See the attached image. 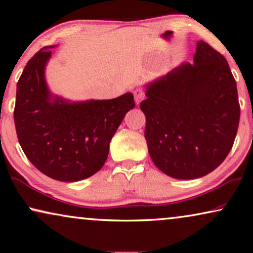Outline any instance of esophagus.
I'll use <instances>...</instances> for the list:
<instances>
[{"label": "esophagus", "mask_w": 253, "mask_h": 253, "mask_svg": "<svg viewBox=\"0 0 253 253\" xmlns=\"http://www.w3.org/2000/svg\"><path fill=\"white\" fill-rule=\"evenodd\" d=\"M134 98L136 105H139L142 100L145 98V91H144L142 87H137V89L134 91Z\"/></svg>", "instance_id": "obj_1"}]
</instances>
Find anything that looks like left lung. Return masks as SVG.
I'll use <instances>...</instances> for the list:
<instances>
[{"instance_id": "left-lung-1", "label": "left lung", "mask_w": 253, "mask_h": 253, "mask_svg": "<svg viewBox=\"0 0 253 253\" xmlns=\"http://www.w3.org/2000/svg\"><path fill=\"white\" fill-rule=\"evenodd\" d=\"M141 109L151 159L175 179L214 171L230 153L240 122L236 82L224 56L200 40L183 63L147 85Z\"/></svg>"}]
</instances>
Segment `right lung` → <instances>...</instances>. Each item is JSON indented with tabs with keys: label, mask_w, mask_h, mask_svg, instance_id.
Instances as JSON below:
<instances>
[{
	"label": "right lung",
	"mask_w": 253,
	"mask_h": 253,
	"mask_svg": "<svg viewBox=\"0 0 253 253\" xmlns=\"http://www.w3.org/2000/svg\"><path fill=\"white\" fill-rule=\"evenodd\" d=\"M49 48L37 51L20 76L15 129L22 151L40 172L58 181L74 182L103 167L112 136L135 101L131 93L73 103L53 99L43 76Z\"/></svg>",
	"instance_id": "obj_1"
}]
</instances>
